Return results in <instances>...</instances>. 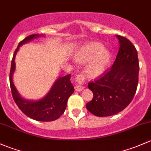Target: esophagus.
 <instances>
[{
  "instance_id": "obj_1",
  "label": "esophagus",
  "mask_w": 151,
  "mask_h": 151,
  "mask_svg": "<svg viewBox=\"0 0 151 151\" xmlns=\"http://www.w3.org/2000/svg\"><path fill=\"white\" fill-rule=\"evenodd\" d=\"M76 80H77V82H78V83H80V85H76L75 90L77 92L82 91V90L85 88V87L82 86V85H81V84L84 82V80H85V76H84L82 74H79V75L77 77V78H76Z\"/></svg>"
}]
</instances>
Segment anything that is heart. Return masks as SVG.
<instances>
[{
  "label": "heart",
  "mask_w": 151,
  "mask_h": 151,
  "mask_svg": "<svg viewBox=\"0 0 151 151\" xmlns=\"http://www.w3.org/2000/svg\"><path fill=\"white\" fill-rule=\"evenodd\" d=\"M111 53L104 48V45L98 42H89L83 44L75 54L77 61L87 62L86 73L90 77L96 78L104 74L111 60Z\"/></svg>",
  "instance_id": "obj_1"
}]
</instances>
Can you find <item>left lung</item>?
Segmentation results:
<instances>
[{"instance_id": "obj_1", "label": "left lung", "mask_w": 151, "mask_h": 151, "mask_svg": "<svg viewBox=\"0 0 151 151\" xmlns=\"http://www.w3.org/2000/svg\"><path fill=\"white\" fill-rule=\"evenodd\" d=\"M116 37L119 49L114 64L102 77L88 85L93 98L86 108L96 116H110L122 111L137 90L139 69L137 50L126 37Z\"/></svg>"}]
</instances>
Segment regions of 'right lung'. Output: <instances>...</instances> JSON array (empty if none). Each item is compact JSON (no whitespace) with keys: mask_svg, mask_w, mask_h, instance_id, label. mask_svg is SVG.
I'll return each mask as SVG.
<instances>
[{"mask_svg":"<svg viewBox=\"0 0 151 151\" xmlns=\"http://www.w3.org/2000/svg\"><path fill=\"white\" fill-rule=\"evenodd\" d=\"M41 37H45V35H32L19 42L13 56L9 80L14 101L25 115L36 121L52 122L56 120L64 113L68 99L74 93V88L70 80L71 74L58 77L55 80L48 93L40 99L37 100H29L23 98L17 90L13 80L16 70L15 58L19 47L24 44L28 43L33 40Z\"/></svg>","mask_w":151,"mask_h":151,"instance_id":"obj_1","label":"right lung"}]
</instances>
